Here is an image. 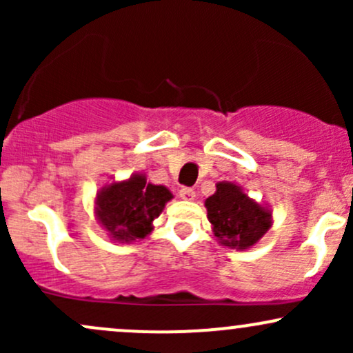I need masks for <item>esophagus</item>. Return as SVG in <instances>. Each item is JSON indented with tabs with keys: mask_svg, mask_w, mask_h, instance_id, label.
<instances>
[{
	"mask_svg": "<svg viewBox=\"0 0 353 353\" xmlns=\"http://www.w3.org/2000/svg\"><path fill=\"white\" fill-rule=\"evenodd\" d=\"M179 196H181V199H184V201H194L196 199V190L190 189V188H182L179 190Z\"/></svg>",
	"mask_w": 353,
	"mask_h": 353,
	"instance_id": "34e87169",
	"label": "esophagus"
}]
</instances>
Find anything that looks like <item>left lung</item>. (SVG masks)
Instances as JSON below:
<instances>
[{"mask_svg": "<svg viewBox=\"0 0 353 353\" xmlns=\"http://www.w3.org/2000/svg\"><path fill=\"white\" fill-rule=\"evenodd\" d=\"M204 205L219 244L230 249H250L272 228L270 209L250 199L236 182H217Z\"/></svg>", "mask_w": 353, "mask_h": 353, "instance_id": "8db88e82", "label": "left lung"}]
</instances>
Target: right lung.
Here are the masks:
<instances>
[{
    "label": "right lung",
    "instance_id": "1",
    "mask_svg": "<svg viewBox=\"0 0 353 353\" xmlns=\"http://www.w3.org/2000/svg\"><path fill=\"white\" fill-rule=\"evenodd\" d=\"M172 192L165 185L148 182L144 174H132L114 181L96 194L94 214L111 241L129 244L152 232V221L159 217Z\"/></svg>",
    "mask_w": 353,
    "mask_h": 353
}]
</instances>
